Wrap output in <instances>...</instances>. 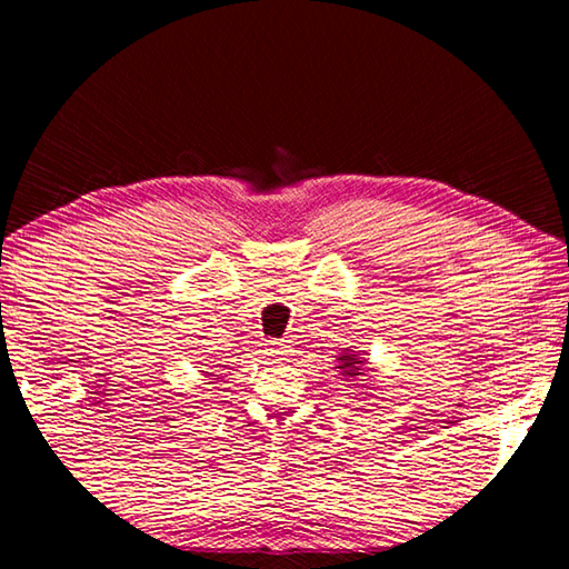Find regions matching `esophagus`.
Listing matches in <instances>:
<instances>
[{
  "mask_svg": "<svg viewBox=\"0 0 569 569\" xmlns=\"http://www.w3.org/2000/svg\"><path fill=\"white\" fill-rule=\"evenodd\" d=\"M266 353L273 356L276 361H283L288 353H291V346H288V341H268L266 343Z\"/></svg>",
  "mask_w": 569,
  "mask_h": 569,
  "instance_id": "34e87169",
  "label": "esophagus"
}]
</instances>
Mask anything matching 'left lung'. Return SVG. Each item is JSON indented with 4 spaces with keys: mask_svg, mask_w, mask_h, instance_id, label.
Returning a JSON list of instances; mask_svg holds the SVG:
<instances>
[{
    "mask_svg": "<svg viewBox=\"0 0 569 569\" xmlns=\"http://www.w3.org/2000/svg\"><path fill=\"white\" fill-rule=\"evenodd\" d=\"M336 361H339V366H336V369L341 371V377L346 381H351L349 387H353V381H363V377H369V371H373V369H369V361H366L363 356H359V353L351 351V349L341 351L339 359H336ZM371 387H373V383H371ZM366 397H369V393H366Z\"/></svg>",
    "mask_w": 569,
    "mask_h": 569,
    "instance_id": "left-lung-1",
    "label": "left lung"
}]
</instances>
